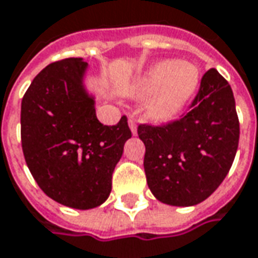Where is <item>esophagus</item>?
Returning <instances> with one entry per match:
<instances>
[{
	"label": "esophagus",
	"mask_w": 258,
	"mask_h": 258,
	"mask_svg": "<svg viewBox=\"0 0 258 258\" xmlns=\"http://www.w3.org/2000/svg\"><path fill=\"white\" fill-rule=\"evenodd\" d=\"M127 123H129V127H131V132H132V135H136V133H138V126H136V120H135V119H132V118H129Z\"/></svg>",
	"instance_id": "esophagus-1"
}]
</instances>
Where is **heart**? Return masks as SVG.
Listing matches in <instances>:
<instances>
[{
    "label": "heart",
    "instance_id": "1",
    "mask_svg": "<svg viewBox=\"0 0 258 258\" xmlns=\"http://www.w3.org/2000/svg\"><path fill=\"white\" fill-rule=\"evenodd\" d=\"M201 73L197 66L168 58L153 64L133 80L126 94L132 98L150 97L147 115L157 122H167L180 113L200 84Z\"/></svg>",
    "mask_w": 258,
    "mask_h": 258
}]
</instances>
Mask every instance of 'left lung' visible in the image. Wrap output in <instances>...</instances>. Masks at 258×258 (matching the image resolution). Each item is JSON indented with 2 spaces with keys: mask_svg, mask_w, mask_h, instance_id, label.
Returning a JSON list of instances; mask_svg holds the SVG:
<instances>
[{
  "mask_svg": "<svg viewBox=\"0 0 258 258\" xmlns=\"http://www.w3.org/2000/svg\"><path fill=\"white\" fill-rule=\"evenodd\" d=\"M145 173L152 194L171 207L205 201L229 173L240 126L233 91L218 70H208L191 109L163 126L140 125Z\"/></svg>",
  "mask_w": 258,
  "mask_h": 258,
  "instance_id": "1",
  "label": "left lung"
}]
</instances>
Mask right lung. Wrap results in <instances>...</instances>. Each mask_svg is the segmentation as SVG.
<instances>
[{
  "mask_svg": "<svg viewBox=\"0 0 258 258\" xmlns=\"http://www.w3.org/2000/svg\"><path fill=\"white\" fill-rule=\"evenodd\" d=\"M81 57L51 63L33 78L21 105L25 161L49 198L74 209L104 204L112 174L132 138L127 119L102 125L84 84Z\"/></svg>",
  "mask_w": 258,
  "mask_h": 258,
  "instance_id": "1",
  "label": "right lung"
}]
</instances>
